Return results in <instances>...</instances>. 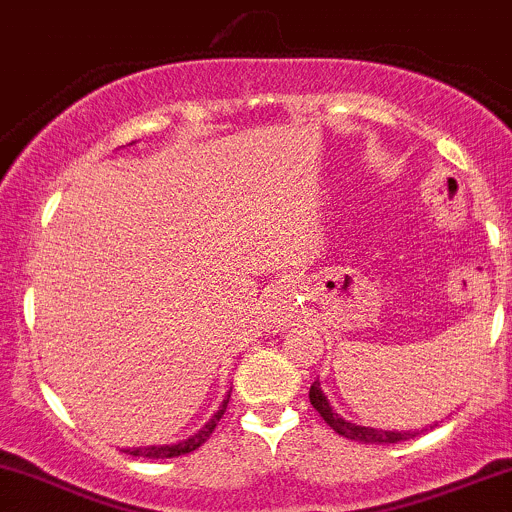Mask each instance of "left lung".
I'll return each mask as SVG.
<instances>
[{
  "mask_svg": "<svg viewBox=\"0 0 512 512\" xmlns=\"http://www.w3.org/2000/svg\"><path fill=\"white\" fill-rule=\"evenodd\" d=\"M309 401H312L314 409L319 411V416L344 438H352V441H361V443H399V441H409L414 438L418 431H384V428H371V426H359V423L347 421L344 416H339L337 411L332 409L329 399L324 396L322 384L314 381L312 389H309Z\"/></svg>",
  "mask_w": 512,
  "mask_h": 512,
  "instance_id": "obj_1",
  "label": "left lung"
}]
</instances>
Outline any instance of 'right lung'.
Returning <instances> with one entry per match:
<instances>
[{"label":"right lung","instance_id":"1","mask_svg":"<svg viewBox=\"0 0 512 512\" xmlns=\"http://www.w3.org/2000/svg\"><path fill=\"white\" fill-rule=\"evenodd\" d=\"M230 391H232V389H230ZM227 401H230V394L225 396L223 404L218 406V411H215V414L208 418V423H205V426L200 428V431H195L193 436L183 438V441H178V443H165V446L123 448V453H128V456H141V458H175V456H185V453L195 451V448H200L205 441H208L210 433L215 431V426H218V421H220V418H223V414H225Z\"/></svg>","mask_w":512,"mask_h":512}]
</instances>
